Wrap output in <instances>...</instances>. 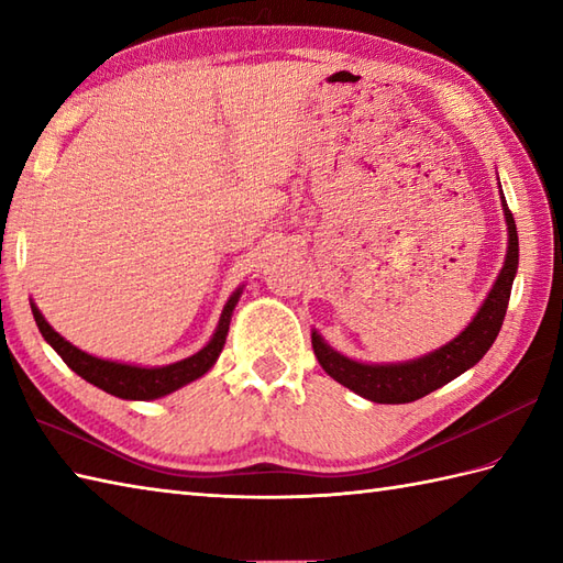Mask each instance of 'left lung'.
I'll list each match as a JSON object with an SVG mask.
<instances>
[{
  "label": "left lung",
  "mask_w": 563,
  "mask_h": 563,
  "mask_svg": "<svg viewBox=\"0 0 563 563\" xmlns=\"http://www.w3.org/2000/svg\"><path fill=\"white\" fill-rule=\"evenodd\" d=\"M504 212L508 222V254L506 263L500 268L496 285L488 292L486 302L479 312L472 319L457 339L442 345L440 351L428 353L418 361L399 363V365H365L355 363L351 357L336 353L321 341L319 333H312V349L319 365L327 369L343 387L353 389L361 397L375 401V404H409L426 397V394L435 391L438 387L448 385L450 379L462 375L486 355L492 349L500 327H504L506 309L510 300L512 278L518 271V230L512 212L508 210V202L504 198Z\"/></svg>",
  "instance_id": "1"
}]
</instances>
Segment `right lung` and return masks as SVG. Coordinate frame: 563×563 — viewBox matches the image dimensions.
Returning a JSON list of instances; mask_svg holds the SVG:
<instances>
[{
	"instance_id": "add662e5",
	"label": "right lung",
	"mask_w": 563,
	"mask_h": 563,
	"mask_svg": "<svg viewBox=\"0 0 563 563\" xmlns=\"http://www.w3.org/2000/svg\"><path fill=\"white\" fill-rule=\"evenodd\" d=\"M239 292L242 290H236L230 300H227L220 324L214 329L206 349L186 357V361H178L174 365H164V367H137V365L111 363V361H101V357H93L59 336V333L47 324L45 317L38 312V307L31 305V309H33L35 324H38L43 333V339L53 345L57 355L67 363V367L75 369L81 379H87L93 387L113 394V397L147 401V399L164 397V394H172L174 389L188 385V382L202 377L214 365L218 355L222 353L227 331H230L232 309L239 302Z\"/></svg>"
}]
</instances>
